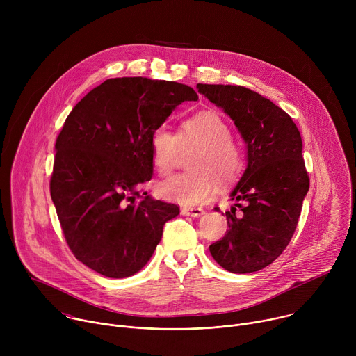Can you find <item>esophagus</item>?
I'll list each match as a JSON object with an SVG mask.
<instances>
[{"label": "esophagus", "instance_id": "34e87169", "mask_svg": "<svg viewBox=\"0 0 356 356\" xmlns=\"http://www.w3.org/2000/svg\"><path fill=\"white\" fill-rule=\"evenodd\" d=\"M180 213L183 216H188V217H200L204 214V210L200 209V207H183L180 210Z\"/></svg>", "mask_w": 356, "mask_h": 356}]
</instances>
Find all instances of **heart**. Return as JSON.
Returning <instances> with one entry per match:
<instances>
[{"mask_svg": "<svg viewBox=\"0 0 356 356\" xmlns=\"http://www.w3.org/2000/svg\"><path fill=\"white\" fill-rule=\"evenodd\" d=\"M197 143L188 166L191 170L173 175L158 184V194L170 202L193 207L209 201L217 187L239 179L245 168L241 146L231 138L229 124L216 111H200L184 118L177 135L159 127L150 135V161L156 172L166 175L179 147Z\"/></svg>", "mask_w": 356, "mask_h": 356, "instance_id": "1", "label": "heart"}]
</instances>
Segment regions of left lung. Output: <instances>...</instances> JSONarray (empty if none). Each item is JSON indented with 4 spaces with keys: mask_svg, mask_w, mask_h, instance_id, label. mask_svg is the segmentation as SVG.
<instances>
[{
    "mask_svg": "<svg viewBox=\"0 0 356 356\" xmlns=\"http://www.w3.org/2000/svg\"><path fill=\"white\" fill-rule=\"evenodd\" d=\"M197 88L231 117L248 149L246 169L229 194L236 202L225 213L227 234L210 253L228 272H258L289 245L310 187L301 136L287 113L246 87Z\"/></svg>",
    "mask_w": 356,
    "mask_h": 356,
    "instance_id": "obj_1",
    "label": "left lung"
}]
</instances>
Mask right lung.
<instances>
[{"mask_svg": "<svg viewBox=\"0 0 356 356\" xmlns=\"http://www.w3.org/2000/svg\"><path fill=\"white\" fill-rule=\"evenodd\" d=\"M197 92L176 81L110 79L81 98L56 139L50 195L76 259L122 279L154 255L180 210L140 194L154 175L150 135Z\"/></svg>", "mask_w": 356, "mask_h": 356, "instance_id": "right-lung-1", "label": "right lung"}]
</instances>
